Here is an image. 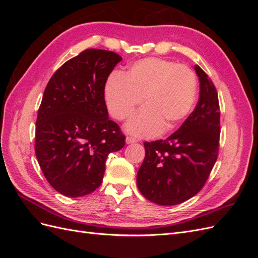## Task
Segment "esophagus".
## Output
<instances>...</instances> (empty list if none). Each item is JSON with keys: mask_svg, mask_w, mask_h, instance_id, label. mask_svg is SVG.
I'll use <instances>...</instances> for the list:
<instances>
[{"mask_svg": "<svg viewBox=\"0 0 258 258\" xmlns=\"http://www.w3.org/2000/svg\"><path fill=\"white\" fill-rule=\"evenodd\" d=\"M136 142H138L137 139H134V138H131V137H127V138H126V143H127V144L136 143Z\"/></svg>", "mask_w": 258, "mask_h": 258, "instance_id": "34e87169", "label": "esophagus"}]
</instances>
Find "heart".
Wrapping results in <instances>:
<instances>
[{
  "mask_svg": "<svg viewBox=\"0 0 258 258\" xmlns=\"http://www.w3.org/2000/svg\"><path fill=\"white\" fill-rule=\"evenodd\" d=\"M197 77L188 67L161 58H146L122 74H112L105 84L108 111L117 120H126L145 105L128 124L138 137H154L172 130L191 111L197 97Z\"/></svg>",
  "mask_w": 258,
  "mask_h": 258,
  "instance_id": "b5f03b06",
  "label": "heart"
}]
</instances>
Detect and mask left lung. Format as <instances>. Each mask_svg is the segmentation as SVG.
<instances>
[{"mask_svg":"<svg viewBox=\"0 0 258 258\" xmlns=\"http://www.w3.org/2000/svg\"><path fill=\"white\" fill-rule=\"evenodd\" d=\"M199 101L174 134L144 142L145 158L137 184L143 196L160 206L190 199L205 186L220 147V103L213 82L199 66Z\"/></svg>","mask_w":258,"mask_h":258,"instance_id":"1","label":"left lung"}]
</instances>
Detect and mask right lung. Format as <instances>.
<instances>
[{
	"instance_id": "right-lung-1",
	"label": "right lung",
	"mask_w": 258,
	"mask_h": 258,
	"mask_svg": "<svg viewBox=\"0 0 258 258\" xmlns=\"http://www.w3.org/2000/svg\"><path fill=\"white\" fill-rule=\"evenodd\" d=\"M121 57L90 48L53 73L38 108L35 155L52 188L83 197L101 185L110 153L124 146L118 124L108 119L104 88Z\"/></svg>"
}]
</instances>
